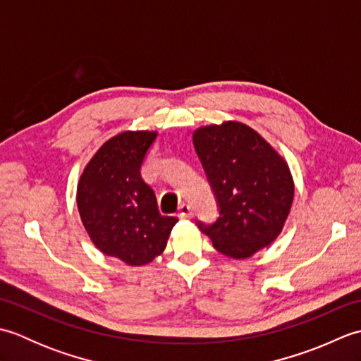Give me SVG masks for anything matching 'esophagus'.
I'll use <instances>...</instances> for the list:
<instances>
[{"label": "esophagus", "instance_id": "34e87169", "mask_svg": "<svg viewBox=\"0 0 361 361\" xmlns=\"http://www.w3.org/2000/svg\"><path fill=\"white\" fill-rule=\"evenodd\" d=\"M192 216H194V211L189 204H181L180 206V212H178L180 219H190Z\"/></svg>", "mask_w": 361, "mask_h": 361}]
</instances>
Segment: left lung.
I'll list each match as a JSON object with an SVG mask.
<instances>
[{
    "instance_id": "left-lung-1",
    "label": "left lung",
    "mask_w": 361,
    "mask_h": 361,
    "mask_svg": "<svg viewBox=\"0 0 361 361\" xmlns=\"http://www.w3.org/2000/svg\"><path fill=\"white\" fill-rule=\"evenodd\" d=\"M194 145L219 208L216 221L197 225L221 255L247 259L282 231L295 192L290 169L240 122L198 128Z\"/></svg>"
}]
</instances>
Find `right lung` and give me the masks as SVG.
Instances as JSON below:
<instances>
[{"mask_svg": "<svg viewBox=\"0 0 361 361\" xmlns=\"http://www.w3.org/2000/svg\"><path fill=\"white\" fill-rule=\"evenodd\" d=\"M155 132H124L91 158L78 186V208L91 240L128 265L152 262L164 251L178 219L161 216L141 166Z\"/></svg>", "mask_w": 361, "mask_h": 361, "instance_id": "obj_1", "label": "right lung"}]
</instances>
